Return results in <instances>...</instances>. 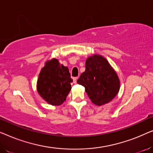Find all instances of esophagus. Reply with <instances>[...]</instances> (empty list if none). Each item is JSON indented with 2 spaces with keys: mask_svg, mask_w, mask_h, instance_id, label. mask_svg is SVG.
Segmentation results:
<instances>
[{
  "mask_svg": "<svg viewBox=\"0 0 153 153\" xmlns=\"http://www.w3.org/2000/svg\"><path fill=\"white\" fill-rule=\"evenodd\" d=\"M77 79H78V78H77V77H74V78H73V81H74V83H75V84H76V83Z\"/></svg>",
  "mask_w": 153,
  "mask_h": 153,
  "instance_id": "34e87169",
  "label": "esophagus"
}]
</instances>
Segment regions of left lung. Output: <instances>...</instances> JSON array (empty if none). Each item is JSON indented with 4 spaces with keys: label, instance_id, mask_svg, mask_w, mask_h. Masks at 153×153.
Wrapping results in <instances>:
<instances>
[{
    "label": "left lung",
    "instance_id": "obj_1",
    "mask_svg": "<svg viewBox=\"0 0 153 153\" xmlns=\"http://www.w3.org/2000/svg\"><path fill=\"white\" fill-rule=\"evenodd\" d=\"M85 88L91 102L97 106L110 102L118 93V74L104 56L93 54L85 61V70L77 80Z\"/></svg>",
    "mask_w": 153,
    "mask_h": 153
}]
</instances>
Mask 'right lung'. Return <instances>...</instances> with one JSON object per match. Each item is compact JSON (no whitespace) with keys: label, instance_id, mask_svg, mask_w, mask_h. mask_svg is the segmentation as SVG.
I'll return each instance as SVG.
<instances>
[{"label":"right lung","instance_id":"1","mask_svg":"<svg viewBox=\"0 0 153 153\" xmlns=\"http://www.w3.org/2000/svg\"><path fill=\"white\" fill-rule=\"evenodd\" d=\"M72 81L68 67L60 64L56 58H52L46 61L39 72L37 93L49 104L60 106L66 100Z\"/></svg>","mask_w":153,"mask_h":153}]
</instances>
